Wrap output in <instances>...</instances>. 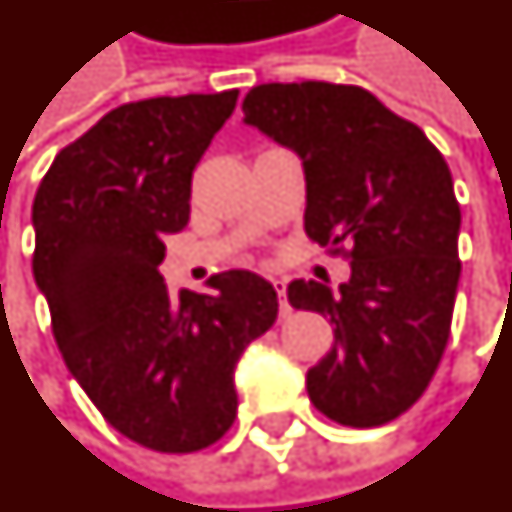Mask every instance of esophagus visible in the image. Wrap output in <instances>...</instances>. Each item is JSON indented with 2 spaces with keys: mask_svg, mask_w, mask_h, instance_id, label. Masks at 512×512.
Masks as SVG:
<instances>
[{
  "mask_svg": "<svg viewBox=\"0 0 512 512\" xmlns=\"http://www.w3.org/2000/svg\"><path fill=\"white\" fill-rule=\"evenodd\" d=\"M274 291H277V296H280V316L285 318L288 313H291V305H288V299H285V285H282L280 280H274Z\"/></svg>",
  "mask_w": 512,
  "mask_h": 512,
  "instance_id": "esophagus-1",
  "label": "esophagus"
}]
</instances>
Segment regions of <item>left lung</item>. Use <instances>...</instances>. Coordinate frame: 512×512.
I'll use <instances>...</instances> for the list:
<instances>
[{"label":"left lung","mask_w":512,"mask_h":512,"mask_svg":"<svg viewBox=\"0 0 512 512\" xmlns=\"http://www.w3.org/2000/svg\"><path fill=\"white\" fill-rule=\"evenodd\" d=\"M244 121L293 149L305 169V232L349 257L332 293L293 280L288 302L335 327L307 371L310 402L343 427H380L427 391L449 341L460 205L443 155L374 94L332 82H268Z\"/></svg>","instance_id":"obj_1"}]
</instances>
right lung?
Listing matches in <instances>:
<instances>
[{
    "label": "right lung",
    "mask_w": 512,
    "mask_h": 512,
    "mask_svg": "<svg viewBox=\"0 0 512 512\" xmlns=\"http://www.w3.org/2000/svg\"><path fill=\"white\" fill-rule=\"evenodd\" d=\"M235 102L221 91L116 107L57 152L32 202V274L71 377L113 430L169 455L230 430L235 363L280 307L244 268L210 277V293H169L157 271Z\"/></svg>",
    "instance_id": "1"
}]
</instances>
